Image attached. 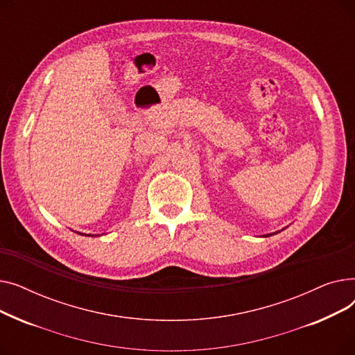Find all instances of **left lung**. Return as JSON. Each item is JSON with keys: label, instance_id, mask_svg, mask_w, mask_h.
<instances>
[{"label": "left lung", "instance_id": "left-lung-1", "mask_svg": "<svg viewBox=\"0 0 355 355\" xmlns=\"http://www.w3.org/2000/svg\"><path fill=\"white\" fill-rule=\"evenodd\" d=\"M276 233H279V232H275V233H272V234H276ZM272 234H265L263 237H268V236H272Z\"/></svg>", "mask_w": 355, "mask_h": 355}]
</instances>
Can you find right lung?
Here are the masks:
<instances>
[{"mask_svg": "<svg viewBox=\"0 0 355 355\" xmlns=\"http://www.w3.org/2000/svg\"><path fill=\"white\" fill-rule=\"evenodd\" d=\"M79 234H82V236H93V234H83V233H79ZM96 236V234H95Z\"/></svg>", "mask_w": 355, "mask_h": 355, "instance_id": "1", "label": "right lung"}]
</instances>
